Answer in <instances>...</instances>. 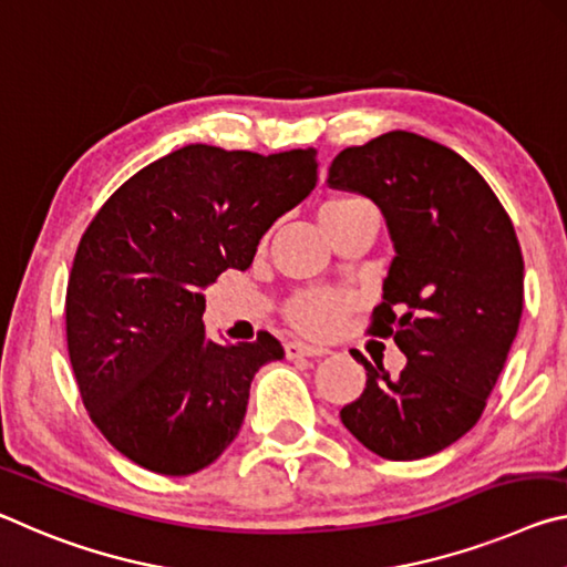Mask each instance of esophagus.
Returning <instances> with one entry per match:
<instances>
[{"instance_id":"34e87169","label":"esophagus","mask_w":567,"mask_h":567,"mask_svg":"<svg viewBox=\"0 0 567 567\" xmlns=\"http://www.w3.org/2000/svg\"><path fill=\"white\" fill-rule=\"evenodd\" d=\"M329 354L327 349L303 344V341H286V357L289 359H299V357H323Z\"/></svg>"}]
</instances>
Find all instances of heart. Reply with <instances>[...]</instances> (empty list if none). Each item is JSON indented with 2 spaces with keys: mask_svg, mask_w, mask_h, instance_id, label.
Instances as JSON below:
<instances>
[{
  "mask_svg": "<svg viewBox=\"0 0 567 567\" xmlns=\"http://www.w3.org/2000/svg\"><path fill=\"white\" fill-rule=\"evenodd\" d=\"M364 213H377L369 200L357 196H331L319 206V223L329 238H333L341 228H347L351 220L364 216ZM354 309L357 299L349 291L309 286V289L293 291L284 301L281 313L303 337L329 339Z\"/></svg>",
  "mask_w": 567,
  "mask_h": 567,
  "instance_id": "obj_1",
  "label": "heart"
}]
</instances>
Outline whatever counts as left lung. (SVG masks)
Masks as SVG:
<instances>
[{"label":"left lung","mask_w":567,"mask_h":567,"mask_svg":"<svg viewBox=\"0 0 567 567\" xmlns=\"http://www.w3.org/2000/svg\"><path fill=\"white\" fill-rule=\"evenodd\" d=\"M329 183L384 213L396 256L369 333L406 357L389 377L351 351L367 386L339 416L379 457H430L475 426L515 341L525 291L515 226L465 157L406 130L344 147Z\"/></svg>","instance_id":"8db88e82"}]
</instances>
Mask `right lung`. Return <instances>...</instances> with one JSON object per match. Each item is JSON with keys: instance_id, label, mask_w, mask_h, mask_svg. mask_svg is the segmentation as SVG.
Instances as JSON below:
<instances>
[{"instance_id": "obj_1", "label": "right lung", "mask_w": 567, "mask_h": 567, "mask_svg": "<svg viewBox=\"0 0 567 567\" xmlns=\"http://www.w3.org/2000/svg\"><path fill=\"white\" fill-rule=\"evenodd\" d=\"M317 185V153L185 145L137 171L74 254L64 329L92 424L157 475H193L236 440L250 379L281 359L274 333L206 339L203 286L238 268Z\"/></svg>"}]
</instances>
